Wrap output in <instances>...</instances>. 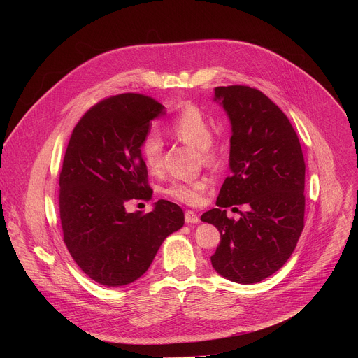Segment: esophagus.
Instances as JSON below:
<instances>
[{"label":"esophagus","mask_w":358,"mask_h":358,"mask_svg":"<svg viewBox=\"0 0 358 358\" xmlns=\"http://www.w3.org/2000/svg\"><path fill=\"white\" fill-rule=\"evenodd\" d=\"M185 222L187 224H196V222H199V215L196 214V213H194V211H185Z\"/></svg>","instance_id":"34e87169"}]
</instances>
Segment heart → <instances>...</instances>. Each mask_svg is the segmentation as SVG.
<instances>
[{"label": "heart", "mask_w": 358, "mask_h": 358, "mask_svg": "<svg viewBox=\"0 0 358 358\" xmlns=\"http://www.w3.org/2000/svg\"><path fill=\"white\" fill-rule=\"evenodd\" d=\"M170 133L180 141L198 148L202 164L213 167L220 162V148L213 141V123L195 105H185L171 120ZM140 152L147 170L157 174L163 169V140L159 133L148 131L140 144ZM210 184L206 178L191 181H173L164 188V194L178 202L195 207L203 201Z\"/></svg>", "instance_id": "obj_1"}]
</instances>
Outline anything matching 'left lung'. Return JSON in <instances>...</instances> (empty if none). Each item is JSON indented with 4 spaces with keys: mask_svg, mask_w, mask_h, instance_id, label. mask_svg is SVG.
Returning a JSON list of instances; mask_svg holds the SVG:
<instances>
[{
    "mask_svg": "<svg viewBox=\"0 0 358 358\" xmlns=\"http://www.w3.org/2000/svg\"><path fill=\"white\" fill-rule=\"evenodd\" d=\"M231 124L228 176L217 208L202 214L203 222L221 232L211 257L224 278L258 283L290 258L304 228V159L287 116L261 90L231 85L215 87ZM246 203L239 222L224 208Z\"/></svg>",
    "mask_w": 358,
    "mask_h": 358,
    "instance_id": "left-lung-1",
    "label": "left lung"
}]
</instances>
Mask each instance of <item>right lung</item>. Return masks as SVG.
Returning a JSON list of instances; mask_svg holds the SVG:
<instances>
[{
    "mask_svg": "<svg viewBox=\"0 0 358 358\" xmlns=\"http://www.w3.org/2000/svg\"><path fill=\"white\" fill-rule=\"evenodd\" d=\"M163 108L141 93L109 96L71 134L59 174L64 242L82 272L100 285L138 279L166 236L184 225L182 210L166 199L144 215L124 208L130 199H151L140 144Z\"/></svg>",
    "mask_w": 358,
    "mask_h": 358,
    "instance_id": "right-lung-1",
    "label": "right lung"
}]
</instances>
